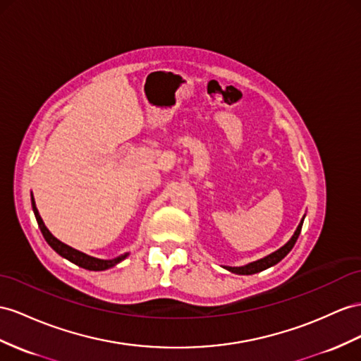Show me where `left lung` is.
I'll use <instances>...</instances> for the list:
<instances>
[{
	"label": "left lung",
	"instance_id": "8db88e82",
	"mask_svg": "<svg viewBox=\"0 0 361 361\" xmlns=\"http://www.w3.org/2000/svg\"><path fill=\"white\" fill-rule=\"evenodd\" d=\"M303 219H305V215L300 219L298 228H295L294 235L290 238V241L286 243L285 245H282L279 250H276L271 255L262 257V259H257V261L250 262V264H247V265H243V267H227V265H224V269L228 270L230 273H235V274H255V273H259V271H264L267 269H270V267L276 265L277 262H281L283 257L291 252V248L294 247L295 241H298V238L300 235V230H302V226H303Z\"/></svg>",
	"mask_w": 361,
	"mask_h": 361
}]
</instances>
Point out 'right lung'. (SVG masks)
Returning <instances> with one entry per match:
<instances>
[{
  "mask_svg": "<svg viewBox=\"0 0 361 361\" xmlns=\"http://www.w3.org/2000/svg\"><path fill=\"white\" fill-rule=\"evenodd\" d=\"M32 209H33V214H35V218L36 221H38V226L41 228L42 232V236L45 238V241H47V244L53 248L54 252H56L58 255H61L62 257H66L67 261L76 264L79 267H82V269L85 270H91V271H104V270H108L111 269V267L117 265L118 262H122L125 257L129 256V253H125L122 256H117L114 257V259H99V257H94V256H90L84 252H79L76 250V248H73L67 244H63L62 241H59L58 238H54L51 235L50 230L45 227L44 221L39 215L38 209H36V204H35V198H33V193H32Z\"/></svg>",
  "mask_w": 361,
  "mask_h": 361,
  "instance_id": "obj_1",
  "label": "right lung"
}]
</instances>
